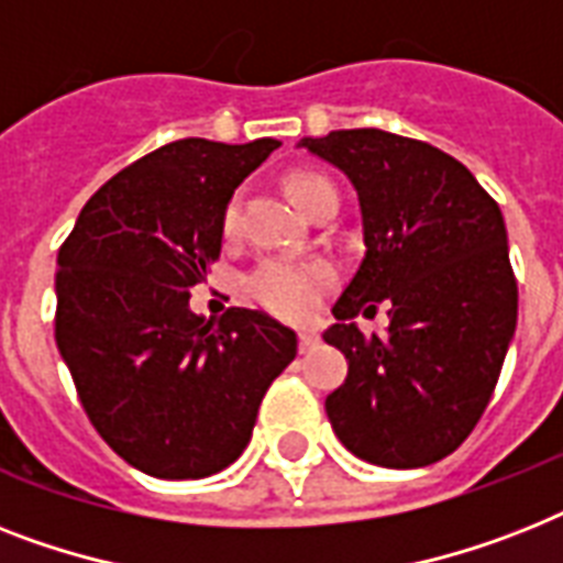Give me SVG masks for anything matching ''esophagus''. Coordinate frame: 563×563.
<instances>
[{
    "instance_id": "1",
    "label": "esophagus",
    "mask_w": 563,
    "mask_h": 563,
    "mask_svg": "<svg viewBox=\"0 0 563 563\" xmlns=\"http://www.w3.org/2000/svg\"><path fill=\"white\" fill-rule=\"evenodd\" d=\"M297 338H300V353H312L314 346H318V341H321L314 329H300V335Z\"/></svg>"
}]
</instances>
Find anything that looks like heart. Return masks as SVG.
Wrapping results in <instances>:
<instances>
[{
	"label": "heart",
	"mask_w": 563,
	"mask_h": 563,
	"mask_svg": "<svg viewBox=\"0 0 563 563\" xmlns=\"http://www.w3.org/2000/svg\"><path fill=\"white\" fill-rule=\"evenodd\" d=\"M283 187H286L291 202L306 213L321 199V194L335 190V185L327 176L312 170H291ZM236 222H240V199L234 196L222 210V231L234 234ZM332 283H335V268L329 266L327 260L268 257L245 277L242 289L260 309H266L277 318H286V321H300L306 314H312L321 295Z\"/></svg>",
	"instance_id": "b5f03b06"
}]
</instances>
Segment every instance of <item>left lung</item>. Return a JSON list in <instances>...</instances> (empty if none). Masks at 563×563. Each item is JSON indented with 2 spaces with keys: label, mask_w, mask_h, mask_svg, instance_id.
I'll return each mask as SVG.
<instances>
[{
  "label": "left lung",
  "mask_w": 563,
  "mask_h": 563,
  "mask_svg": "<svg viewBox=\"0 0 563 563\" xmlns=\"http://www.w3.org/2000/svg\"><path fill=\"white\" fill-rule=\"evenodd\" d=\"M300 147L350 176L367 245L323 332L350 361L327 396L332 431L373 465L437 463L479 422L518 323L504 213L465 164L424 141L338 130ZM382 299L391 327L364 336L352 318Z\"/></svg>",
  "instance_id": "obj_1"
}]
</instances>
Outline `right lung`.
Segmentation results:
<instances>
[{
    "label": "right lung",
    "mask_w": 563,
    "mask_h": 563,
    "mask_svg": "<svg viewBox=\"0 0 563 563\" xmlns=\"http://www.w3.org/2000/svg\"><path fill=\"white\" fill-rule=\"evenodd\" d=\"M277 147L164 144L109 178L59 245L57 350L95 431L150 477L228 468L297 355L295 332L268 314L190 312V289L222 251V210Z\"/></svg>",
    "instance_id": "1"
}]
</instances>
